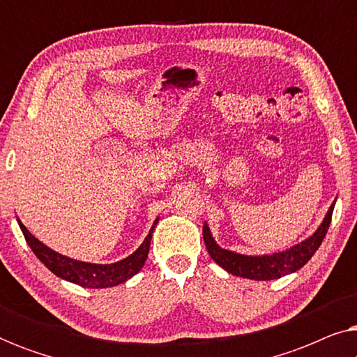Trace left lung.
<instances>
[{"label":"left lung","mask_w":357,"mask_h":357,"mask_svg":"<svg viewBox=\"0 0 357 357\" xmlns=\"http://www.w3.org/2000/svg\"><path fill=\"white\" fill-rule=\"evenodd\" d=\"M333 208L335 203L330 206L324 222L320 224V227L317 229L314 236L305 238L304 242L297 243V245L289 248V250L273 253V255L247 257L241 255V253H234L231 250H224V248H221L216 242H214L211 232H209L208 224L203 226V238L204 243H206L209 257H211L219 266H222L227 273H231V275L248 278V280L255 281L278 280V278L301 270V268L314 257V253L319 250L320 243L324 241L326 231H328L330 227Z\"/></svg>","instance_id":"obj_1"}]
</instances>
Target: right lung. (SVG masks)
<instances>
[{"label":"right lung","mask_w":357,"mask_h":357,"mask_svg":"<svg viewBox=\"0 0 357 357\" xmlns=\"http://www.w3.org/2000/svg\"><path fill=\"white\" fill-rule=\"evenodd\" d=\"M159 219H155L154 226L151 227L148 237L144 238V242L141 243L139 248L136 252L131 253L130 257H126L125 260L110 263V265H96V263H86V261H77L73 258H68L65 255H60L52 248L32 236L27 231L26 226L19 221V227L26 237L29 247L32 248V252L36 253V257L50 270L53 275L63 280L75 282L82 287H92V289H102V287H112L116 284H121L126 280H130L131 276H135L141 268H143L146 258L149 253L151 238H153V231L158 224Z\"/></svg>","instance_id":"right-lung-1"}]
</instances>
